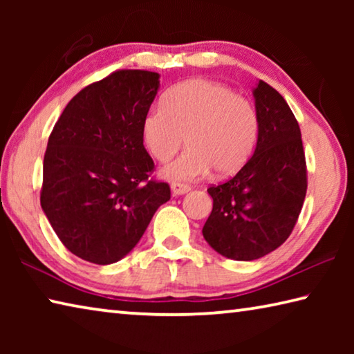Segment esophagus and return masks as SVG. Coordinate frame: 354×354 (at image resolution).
I'll use <instances>...</instances> for the list:
<instances>
[{"label":"esophagus","instance_id":"34e87169","mask_svg":"<svg viewBox=\"0 0 354 354\" xmlns=\"http://www.w3.org/2000/svg\"><path fill=\"white\" fill-rule=\"evenodd\" d=\"M171 192H173V195H184V194H187V192L190 190V187L187 184H184V183H171Z\"/></svg>","mask_w":354,"mask_h":354}]
</instances>
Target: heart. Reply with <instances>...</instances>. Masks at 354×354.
<instances>
[{"instance_id": "heart-1", "label": "heart", "mask_w": 354, "mask_h": 354, "mask_svg": "<svg viewBox=\"0 0 354 354\" xmlns=\"http://www.w3.org/2000/svg\"><path fill=\"white\" fill-rule=\"evenodd\" d=\"M187 142L189 148L164 167L171 181L205 178L214 169L231 176L248 162L259 139V115L250 100L211 80L184 81L142 120V139L149 154L165 162Z\"/></svg>"}]
</instances>
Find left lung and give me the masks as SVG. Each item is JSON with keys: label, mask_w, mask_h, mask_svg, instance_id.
<instances>
[{"label": "left lung", "mask_w": 354, "mask_h": 354, "mask_svg": "<svg viewBox=\"0 0 354 354\" xmlns=\"http://www.w3.org/2000/svg\"><path fill=\"white\" fill-rule=\"evenodd\" d=\"M259 139L234 176L207 189L212 212L203 236L221 256L254 261L281 247L301 212L308 189L301 131L289 104L267 82L254 88Z\"/></svg>", "instance_id": "left-lung-1"}]
</instances>
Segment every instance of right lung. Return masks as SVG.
Returning <instances> with one entry per match:
<instances>
[{"mask_svg":"<svg viewBox=\"0 0 354 354\" xmlns=\"http://www.w3.org/2000/svg\"><path fill=\"white\" fill-rule=\"evenodd\" d=\"M158 88L154 71L117 70L76 93L51 131L40 205L65 248L84 261L122 259L170 200L142 139Z\"/></svg>","mask_w":354,"mask_h":354,"instance_id":"obj_1","label":"right lung"}]
</instances>
